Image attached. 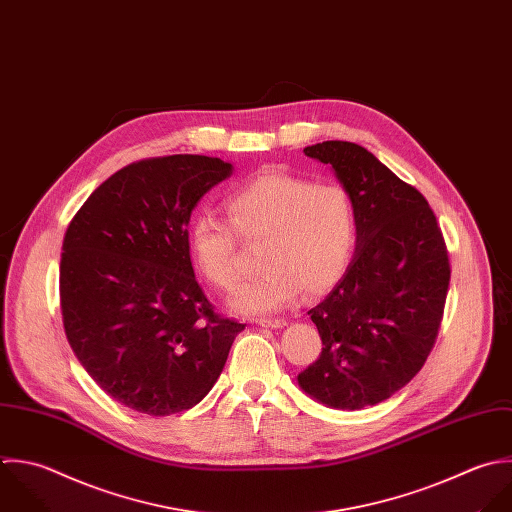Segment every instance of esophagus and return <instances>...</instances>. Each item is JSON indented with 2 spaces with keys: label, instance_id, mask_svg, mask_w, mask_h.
<instances>
[{
  "label": "esophagus",
  "instance_id": "1",
  "mask_svg": "<svg viewBox=\"0 0 512 512\" xmlns=\"http://www.w3.org/2000/svg\"><path fill=\"white\" fill-rule=\"evenodd\" d=\"M257 323L261 327H271V329H279V327H285L287 321L285 319H257Z\"/></svg>",
  "mask_w": 512,
  "mask_h": 512
}]
</instances>
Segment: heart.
I'll list each match as a JSON object with an SVG mask.
<instances>
[{"mask_svg":"<svg viewBox=\"0 0 512 512\" xmlns=\"http://www.w3.org/2000/svg\"><path fill=\"white\" fill-rule=\"evenodd\" d=\"M225 211L229 223L207 213L193 219L189 249L199 273L219 291L231 293L243 275L236 235L261 243L263 271L233 299L241 313L279 311L303 289L307 295H321L349 267L357 217L341 185L269 171L231 193Z\"/></svg>","mask_w":512,"mask_h":512,"instance_id":"b5f03b06","label":"heart"}]
</instances>
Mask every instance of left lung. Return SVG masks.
<instances>
[{
	"mask_svg": "<svg viewBox=\"0 0 512 512\" xmlns=\"http://www.w3.org/2000/svg\"><path fill=\"white\" fill-rule=\"evenodd\" d=\"M303 151L329 163L347 189L357 249L309 311L323 351L297 379L317 401L355 411L389 399L423 369L443 321L449 251L425 195L365 147L323 141Z\"/></svg>",
	"mask_w": 512,
	"mask_h": 512,
	"instance_id": "1",
	"label": "left lung"
}]
</instances>
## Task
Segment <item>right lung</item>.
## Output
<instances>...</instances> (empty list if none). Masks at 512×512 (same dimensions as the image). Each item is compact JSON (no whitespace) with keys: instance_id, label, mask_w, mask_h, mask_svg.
<instances>
[{"instance_id":"1","label":"right lung","mask_w":512,"mask_h":512,"mask_svg":"<svg viewBox=\"0 0 512 512\" xmlns=\"http://www.w3.org/2000/svg\"><path fill=\"white\" fill-rule=\"evenodd\" d=\"M229 175L231 163L217 157L141 159L103 181L67 225V341L91 379L137 413L195 407L245 329L207 299L189 255L191 211Z\"/></svg>"}]
</instances>
